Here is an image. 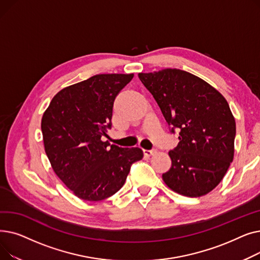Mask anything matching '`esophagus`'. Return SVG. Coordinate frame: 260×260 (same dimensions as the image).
Wrapping results in <instances>:
<instances>
[{
	"instance_id": "obj_1",
	"label": "esophagus",
	"mask_w": 260,
	"mask_h": 260,
	"mask_svg": "<svg viewBox=\"0 0 260 260\" xmlns=\"http://www.w3.org/2000/svg\"><path fill=\"white\" fill-rule=\"evenodd\" d=\"M143 154H144L145 157H151L154 154H156V151H155V149H149V151H148V149H144Z\"/></svg>"
}]
</instances>
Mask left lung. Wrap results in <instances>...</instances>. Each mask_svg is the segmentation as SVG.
<instances>
[{
  "label": "left lung",
  "instance_id": "obj_1",
  "mask_svg": "<svg viewBox=\"0 0 260 260\" xmlns=\"http://www.w3.org/2000/svg\"><path fill=\"white\" fill-rule=\"evenodd\" d=\"M169 126L179 131V143L169 152L165 183L186 197L213 190L234 158L236 122L228 101L208 82L177 68L139 73Z\"/></svg>",
  "mask_w": 260,
  "mask_h": 260
}]
</instances>
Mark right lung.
Here are the masks:
<instances>
[{"instance_id": "right-lung-1", "label": "right lung", "mask_w": 260, "mask_h": 260, "mask_svg": "<svg viewBox=\"0 0 260 260\" xmlns=\"http://www.w3.org/2000/svg\"><path fill=\"white\" fill-rule=\"evenodd\" d=\"M134 74H102L61 89L41 121L45 153L60 180L80 199L100 201L124 184L139 147H111L101 137L112 126L114 101Z\"/></svg>"}]
</instances>
